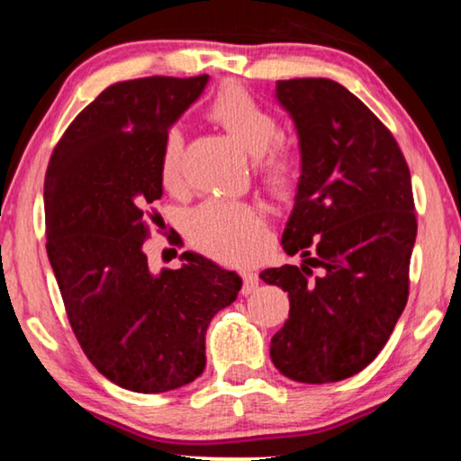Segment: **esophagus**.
<instances>
[{
	"instance_id": "1",
	"label": "esophagus",
	"mask_w": 461,
	"mask_h": 461,
	"mask_svg": "<svg viewBox=\"0 0 461 461\" xmlns=\"http://www.w3.org/2000/svg\"><path fill=\"white\" fill-rule=\"evenodd\" d=\"M258 283H260V279H258V275L254 273V270H243V295H249L251 292H256Z\"/></svg>"
}]
</instances>
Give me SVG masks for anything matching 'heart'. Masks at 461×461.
<instances>
[{"instance_id": "heart-1", "label": "heart", "mask_w": 461, "mask_h": 461, "mask_svg": "<svg viewBox=\"0 0 461 461\" xmlns=\"http://www.w3.org/2000/svg\"><path fill=\"white\" fill-rule=\"evenodd\" d=\"M207 117L222 125L249 155H256V169L276 193L294 186L300 174V155L289 144L276 140L279 122L254 94L237 84H226L212 98ZM182 131L166 130L161 138L159 174L163 185L180 180ZM186 232L191 241L224 262H245L260 254L267 243V222L262 210L235 199H210L188 213Z\"/></svg>"}]
</instances>
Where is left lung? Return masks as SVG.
<instances>
[{"mask_svg": "<svg viewBox=\"0 0 461 461\" xmlns=\"http://www.w3.org/2000/svg\"><path fill=\"white\" fill-rule=\"evenodd\" d=\"M276 100L302 157L281 245L302 264L260 273L289 295L270 358L295 382H339L380 355L407 304L418 235L411 176L390 130L338 81H276Z\"/></svg>", "mask_w": 461, "mask_h": 461, "instance_id": "obj_1", "label": "left lung"}]
</instances>
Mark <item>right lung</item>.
Returning a JSON list of instances; mask_svg holds the SVG:
<instances>
[{
  "instance_id": "1",
  "label": "right lung",
  "mask_w": 461,
  "mask_h": 461,
  "mask_svg": "<svg viewBox=\"0 0 461 461\" xmlns=\"http://www.w3.org/2000/svg\"><path fill=\"white\" fill-rule=\"evenodd\" d=\"M207 75L106 87L56 144L43 182L46 249L68 323L90 363L131 393H167L205 369V331L241 276L185 251L150 273L149 210L163 194L161 138L205 90Z\"/></svg>"
}]
</instances>
